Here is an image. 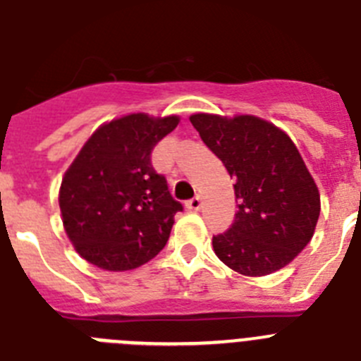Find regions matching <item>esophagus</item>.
<instances>
[{
	"instance_id": "34e87169",
	"label": "esophagus",
	"mask_w": 361,
	"mask_h": 361,
	"mask_svg": "<svg viewBox=\"0 0 361 361\" xmlns=\"http://www.w3.org/2000/svg\"><path fill=\"white\" fill-rule=\"evenodd\" d=\"M186 208L190 209V212H199V209L202 208V200H200V197H193V199L188 200Z\"/></svg>"
}]
</instances>
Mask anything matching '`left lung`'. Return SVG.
Wrapping results in <instances>:
<instances>
[{
    "mask_svg": "<svg viewBox=\"0 0 361 361\" xmlns=\"http://www.w3.org/2000/svg\"><path fill=\"white\" fill-rule=\"evenodd\" d=\"M204 145L235 177L238 212L213 237L216 257L245 276L288 266L304 250L320 216V193L295 142L255 116L190 117Z\"/></svg>",
    "mask_w": 361,
    "mask_h": 361,
    "instance_id": "obj_1",
    "label": "left lung"
}]
</instances>
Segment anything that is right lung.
I'll return each mask as SVG.
<instances>
[{"label": "right lung", "instance_id": "obj_1", "mask_svg": "<svg viewBox=\"0 0 361 361\" xmlns=\"http://www.w3.org/2000/svg\"><path fill=\"white\" fill-rule=\"evenodd\" d=\"M177 116L132 114L95 130L63 177L59 208L75 251L106 271L152 260L170 238L183 204L152 166V149Z\"/></svg>", "mask_w": 361, "mask_h": 361}]
</instances>
